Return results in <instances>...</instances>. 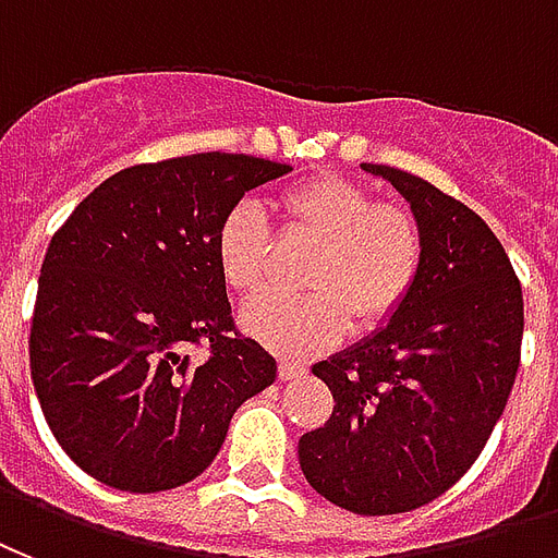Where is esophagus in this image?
<instances>
[{
	"mask_svg": "<svg viewBox=\"0 0 558 558\" xmlns=\"http://www.w3.org/2000/svg\"><path fill=\"white\" fill-rule=\"evenodd\" d=\"M300 374H306V365L294 363V360H279V377L282 380H294Z\"/></svg>",
	"mask_w": 558,
	"mask_h": 558,
	"instance_id": "1",
	"label": "esophagus"
}]
</instances>
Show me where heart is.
Returning <instances> with one entry per match:
<instances>
[{
  "mask_svg": "<svg viewBox=\"0 0 558 558\" xmlns=\"http://www.w3.org/2000/svg\"><path fill=\"white\" fill-rule=\"evenodd\" d=\"M288 234L315 240L303 282L306 294L267 291L240 312L243 329L276 351L308 356L341 339L348 320L377 327L408 300L425 258L416 219L377 205L365 186L344 174H315L276 198ZM217 267L238 294L258 291L270 274V222L252 202H238L219 219Z\"/></svg>",
  "mask_w": 558,
  "mask_h": 558,
  "instance_id": "obj_1",
  "label": "heart"
}]
</instances>
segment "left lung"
<instances>
[{
	"mask_svg": "<svg viewBox=\"0 0 558 558\" xmlns=\"http://www.w3.org/2000/svg\"><path fill=\"white\" fill-rule=\"evenodd\" d=\"M363 169L408 198L425 258L384 327L312 365L336 408L300 437V466L324 499L380 518L428 506L482 454L518 374L523 291L475 210L416 174Z\"/></svg>",
	"mask_w": 558,
	"mask_h": 558,
	"instance_id": "1",
	"label": "left lung"
}]
</instances>
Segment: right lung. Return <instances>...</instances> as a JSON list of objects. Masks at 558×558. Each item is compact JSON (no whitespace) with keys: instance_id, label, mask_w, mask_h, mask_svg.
Wrapping results in <instances>:
<instances>
[{"instance_id":"obj_1","label":"right lung","mask_w":558,"mask_h":558,"mask_svg":"<svg viewBox=\"0 0 558 558\" xmlns=\"http://www.w3.org/2000/svg\"><path fill=\"white\" fill-rule=\"evenodd\" d=\"M288 172L219 150L142 162L52 234L28 365L52 437L92 478L130 494L193 482L234 410L276 380L274 356L234 327L214 238L243 193Z\"/></svg>"}]
</instances>
